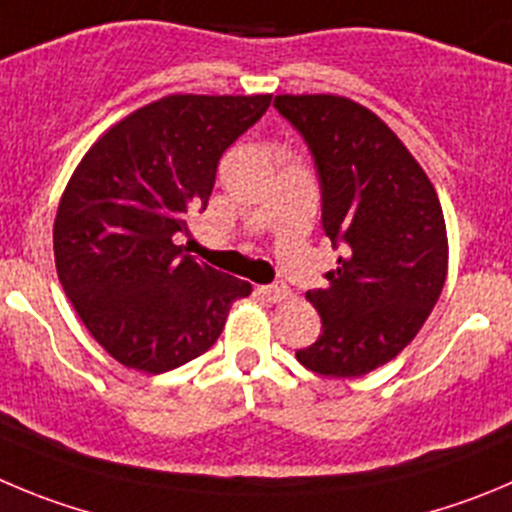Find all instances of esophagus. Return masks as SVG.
Wrapping results in <instances>:
<instances>
[{
  "label": "esophagus",
  "instance_id": "obj_1",
  "mask_svg": "<svg viewBox=\"0 0 512 512\" xmlns=\"http://www.w3.org/2000/svg\"><path fill=\"white\" fill-rule=\"evenodd\" d=\"M257 293H260L265 300H270V303H283V300L290 298V288L283 283L262 285V288H257Z\"/></svg>",
  "mask_w": 512,
  "mask_h": 512
}]
</instances>
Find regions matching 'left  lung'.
Wrapping results in <instances>:
<instances>
[{
  "label": "left lung",
  "instance_id": "obj_1",
  "mask_svg": "<svg viewBox=\"0 0 512 512\" xmlns=\"http://www.w3.org/2000/svg\"><path fill=\"white\" fill-rule=\"evenodd\" d=\"M275 108L313 151L323 229L343 247L328 285L308 290L323 333L298 351L305 369L356 379L399 356L447 280V224L434 184L366 105L331 93L278 95Z\"/></svg>",
  "mask_w": 512,
  "mask_h": 512
}]
</instances>
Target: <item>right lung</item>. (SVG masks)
Masks as SVG:
<instances>
[{"label": "right lung", "mask_w": 512, "mask_h": 512, "mask_svg": "<svg viewBox=\"0 0 512 512\" xmlns=\"http://www.w3.org/2000/svg\"><path fill=\"white\" fill-rule=\"evenodd\" d=\"M272 95L174 93L113 123L57 204L62 290L90 336L126 369L164 374L202 356L252 285L181 255L174 237L204 209L217 164Z\"/></svg>", "instance_id": "add662e5"}]
</instances>
